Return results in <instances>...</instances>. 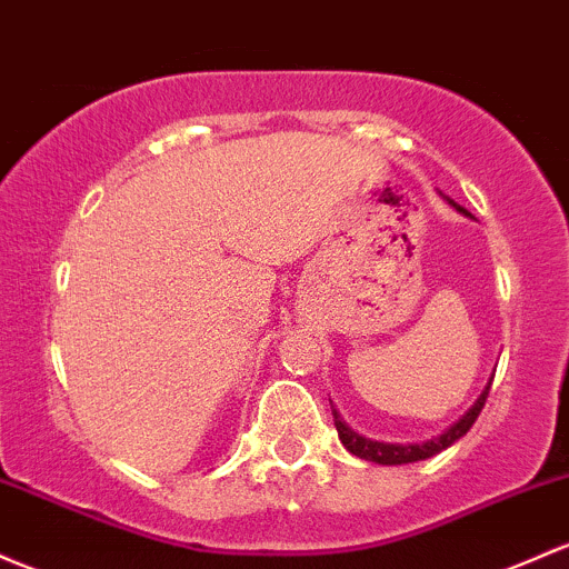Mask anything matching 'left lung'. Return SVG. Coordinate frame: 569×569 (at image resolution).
<instances>
[{"instance_id":"8db88e82","label":"left lung","mask_w":569,"mask_h":569,"mask_svg":"<svg viewBox=\"0 0 569 569\" xmlns=\"http://www.w3.org/2000/svg\"><path fill=\"white\" fill-rule=\"evenodd\" d=\"M451 204L457 210H461L465 216H470L465 208H459L457 202H451ZM489 389L491 386H486V391L478 397V402L472 405V408L467 410V413L461 416L451 429H446V432L432 437V440H427V442H416V446H391V442L367 440V437H359L353 429H348L346 423L337 418V413H335V427H337V435H340V442L353 453V457H359L365 461H376V465H410V461H421V459L435 457V453L446 451V448L453 446L459 437H465L467 432H470V427L476 423L480 410H483L486 397H489Z\"/></svg>"}]
</instances>
